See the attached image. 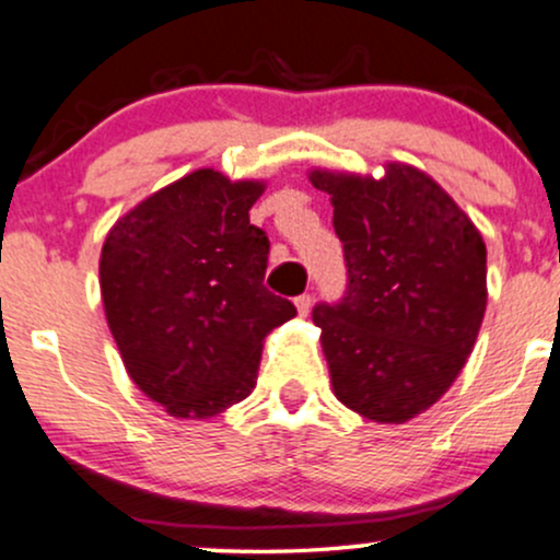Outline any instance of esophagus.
<instances>
[{
	"instance_id": "esophagus-1",
	"label": "esophagus",
	"mask_w": 560,
	"mask_h": 560,
	"mask_svg": "<svg viewBox=\"0 0 560 560\" xmlns=\"http://www.w3.org/2000/svg\"><path fill=\"white\" fill-rule=\"evenodd\" d=\"M311 305H313L311 294H300V298H294V308H298L300 316H308Z\"/></svg>"
}]
</instances>
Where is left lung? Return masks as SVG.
I'll list each match as a JSON object with an SVG mask.
<instances>
[{"label": "left lung", "instance_id": "obj_1", "mask_svg": "<svg viewBox=\"0 0 560 560\" xmlns=\"http://www.w3.org/2000/svg\"><path fill=\"white\" fill-rule=\"evenodd\" d=\"M331 196L348 284L316 303L331 388L374 422L439 401L476 346L487 311V247L439 183L407 164L383 180L311 172Z\"/></svg>", "mask_w": 560, "mask_h": 560}]
</instances>
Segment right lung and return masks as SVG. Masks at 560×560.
Here are the masks:
<instances>
[{"label": "right lung", "mask_w": 560, "mask_h": 560, "mask_svg": "<svg viewBox=\"0 0 560 560\" xmlns=\"http://www.w3.org/2000/svg\"><path fill=\"white\" fill-rule=\"evenodd\" d=\"M262 183L196 170L110 229L101 292L127 374L172 417L247 398L262 340L298 316L262 284L270 242L249 223Z\"/></svg>", "instance_id": "add662e5"}]
</instances>
